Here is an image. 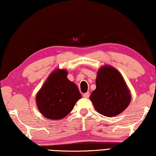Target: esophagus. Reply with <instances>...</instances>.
<instances>
[{"mask_svg": "<svg viewBox=\"0 0 156 156\" xmlns=\"http://www.w3.org/2000/svg\"><path fill=\"white\" fill-rule=\"evenodd\" d=\"M83 97L84 98H88L89 97V92H87V93L84 94H83Z\"/></svg>", "mask_w": 156, "mask_h": 156, "instance_id": "esophagus-1", "label": "esophagus"}]
</instances>
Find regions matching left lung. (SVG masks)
<instances>
[{"label":"left lung","mask_w":156,"mask_h":156,"mask_svg":"<svg viewBox=\"0 0 156 156\" xmlns=\"http://www.w3.org/2000/svg\"><path fill=\"white\" fill-rule=\"evenodd\" d=\"M96 88L90 98L98 112L113 117L124 112L131 100V95L125 79L112 66L104 65L97 72Z\"/></svg>","instance_id":"1"}]
</instances>
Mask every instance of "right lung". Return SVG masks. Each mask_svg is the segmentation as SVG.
<instances>
[{
    "label": "right lung",
    "mask_w": 156,
    "mask_h": 156,
    "mask_svg": "<svg viewBox=\"0 0 156 156\" xmlns=\"http://www.w3.org/2000/svg\"><path fill=\"white\" fill-rule=\"evenodd\" d=\"M76 84L67 78V71L56 69L51 73L36 96L37 107L50 120H60L81 98Z\"/></svg>",
    "instance_id": "add662e5"
}]
</instances>
